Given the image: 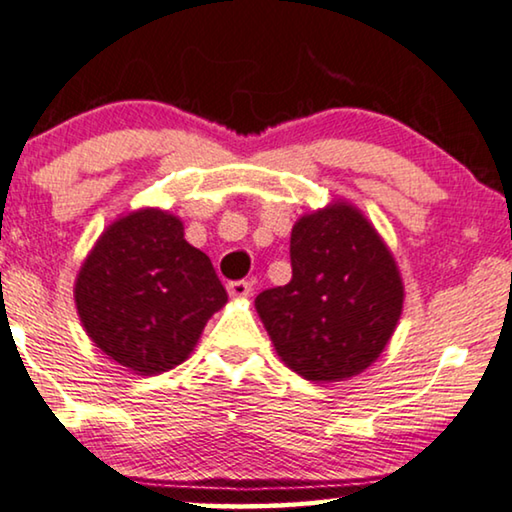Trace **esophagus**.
<instances>
[{
	"label": "esophagus",
	"mask_w": 512,
	"mask_h": 512,
	"mask_svg": "<svg viewBox=\"0 0 512 512\" xmlns=\"http://www.w3.org/2000/svg\"><path fill=\"white\" fill-rule=\"evenodd\" d=\"M227 292L232 299H248L253 294V285L248 280H236V283L227 285Z\"/></svg>",
	"instance_id": "esophagus-1"
}]
</instances>
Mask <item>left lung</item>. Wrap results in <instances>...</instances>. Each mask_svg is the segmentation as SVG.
<instances>
[{
    "label": "left lung",
    "instance_id": "1",
    "mask_svg": "<svg viewBox=\"0 0 512 512\" xmlns=\"http://www.w3.org/2000/svg\"><path fill=\"white\" fill-rule=\"evenodd\" d=\"M292 280L255 299L278 357L311 383L348 380L376 362L403 311V280L371 220L345 199L301 215Z\"/></svg>",
    "mask_w": 512,
    "mask_h": 512
}]
</instances>
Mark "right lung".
<instances>
[{"label":"right lung","mask_w":512,"mask_h":512,"mask_svg":"<svg viewBox=\"0 0 512 512\" xmlns=\"http://www.w3.org/2000/svg\"><path fill=\"white\" fill-rule=\"evenodd\" d=\"M74 301L85 334L115 364L157 376L183 364L227 292L183 220L139 208L104 229L83 259Z\"/></svg>","instance_id":"1"}]
</instances>
